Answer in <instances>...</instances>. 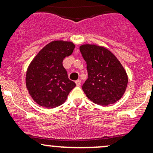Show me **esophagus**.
I'll return each mask as SVG.
<instances>
[{"label":"esophagus","mask_w":153,"mask_h":153,"mask_svg":"<svg viewBox=\"0 0 153 153\" xmlns=\"http://www.w3.org/2000/svg\"><path fill=\"white\" fill-rule=\"evenodd\" d=\"M75 84H76L77 86H79L80 85H81V80H77V81H75Z\"/></svg>","instance_id":"34e87169"}]
</instances>
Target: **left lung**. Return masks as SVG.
Masks as SVG:
<instances>
[{"mask_svg":"<svg viewBox=\"0 0 153 153\" xmlns=\"http://www.w3.org/2000/svg\"><path fill=\"white\" fill-rule=\"evenodd\" d=\"M80 51L86 62L88 78L82 86L95 104L107 106L118 101L126 91L128 78L116 57L106 48L84 44Z\"/></svg>","mask_w":153,"mask_h":153,"instance_id":"obj_1","label":"left lung"}]
</instances>
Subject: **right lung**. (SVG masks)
<instances>
[{"label": "right lung", "instance_id": "add662e5", "mask_svg": "<svg viewBox=\"0 0 153 153\" xmlns=\"http://www.w3.org/2000/svg\"><path fill=\"white\" fill-rule=\"evenodd\" d=\"M74 48L73 43L69 41H52L29 64L26 85L32 99L40 106L55 108L61 105L76 86L63 67V61L73 52Z\"/></svg>", "mask_w": 153, "mask_h": 153}]
</instances>
